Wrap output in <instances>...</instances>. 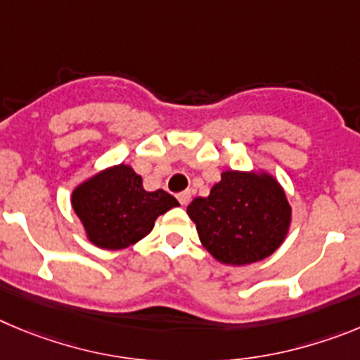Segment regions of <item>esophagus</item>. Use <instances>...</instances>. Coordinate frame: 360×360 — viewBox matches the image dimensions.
<instances>
[{"instance_id": "esophagus-1", "label": "esophagus", "mask_w": 360, "mask_h": 360, "mask_svg": "<svg viewBox=\"0 0 360 360\" xmlns=\"http://www.w3.org/2000/svg\"><path fill=\"white\" fill-rule=\"evenodd\" d=\"M190 192H181V193H177V200H179L181 202V206H186L188 202H190Z\"/></svg>"}]
</instances>
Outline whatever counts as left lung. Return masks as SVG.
Here are the masks:
<instances>
[{"mask_svg":"<svg viewBox=\"0 0 360 360\" xmlns=\"http://www.w3.org/2000/svg\"><path fill=\"white\" fill-rule=\"evenodd\" d=\"M200 244L226 265H248L271 257L285 240L290 206L283 188L267 172L226 170L208 197L186 208Z\"/></svg>","mask_w":360,"mask_h":360,"instance_id":"obj_1","label":"left lung"}]
</instances>
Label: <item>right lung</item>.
<instances>
[{
	"label": "right lung",
	"mask_w": 360,
	"mask_h": 360,
	"mask_svg": "<svg viewBox=\"0 0 360 360\" xmlns=\"http://www.w3.org/2000/svg\"><path fill=\"white\" fill-rule=\"evenodd\" d=\"M71 206L89 242L116 251L147 236L158 217L179 202L165 190L147 192L141 176L122 163L80 183L71 193Z\"/></svg>",
	"instance_id": "right-lung-1"
}]
</instances>
